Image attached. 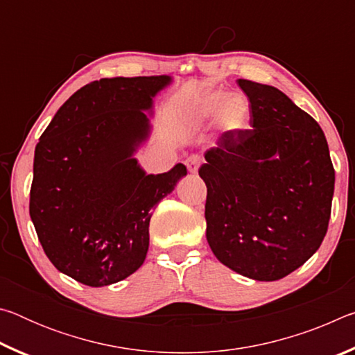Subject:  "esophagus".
Listing matches in <instances>:
<instances>
[{
	"mask_svg": "<svg viewBox=\"0 0 355 355\" xmlns=\"http://www.w3.org/2000/svg\"><path fill=\"white\" fill-rule=\"evenodd\" d=\"M200 163H202V158L199 155H192L189 156L188 159H186V167H188V171L191 173H197V171H199L200 167Z\"/></svg>",
	"mask_w": 355,
	"mask_h": 355,
	"instance_id": "esophagus-1",
	"label": "esophagus"
}]
</instances>
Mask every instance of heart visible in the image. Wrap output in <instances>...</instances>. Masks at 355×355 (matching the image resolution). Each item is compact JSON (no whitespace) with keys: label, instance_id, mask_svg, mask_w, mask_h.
Here are the masks:
<instances>
[{"label":"heart","instance_id":"obj_1","mask_svg":"<svg viewBox=\"0 0 355 355\" xmlns=\"http://www.w3.org/2000/svg\"><path fill=\"white\" fill-rule=\"evenodd\" d=\"M252 107L241 94L230 95L220 89L203 94L196 103L194 119L200 123L218 117V127L224 135L236 136L249 128Z\"/></svg>","mask_w":355,"mask_h":355}]
</instances>
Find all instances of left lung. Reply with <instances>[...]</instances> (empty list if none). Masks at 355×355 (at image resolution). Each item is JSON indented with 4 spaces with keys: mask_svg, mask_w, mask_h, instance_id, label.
Instances as JSON below:
<instances>
[{
    "mask_svg": "<svg viewBox=\"0 0 355 355\" xmlns=\"http://www.w3.org/2000/svg\"><path fill=\"white\" fill-rule=\"evenodd\" d=\"M250 130L222 135L205 152L207 241L232 271L274 282L320 249L332 208L335 171L316 120L277 87L238 80Z\"/></svg>",
    "mask_w": 355,
    "mask_h": 355,
    "instance_id": "8db88e82",
    "label": "left lung"
}]
</instances>
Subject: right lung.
I'll return each instance as SVG.
<instances>
[{
	"label": "right lung",
	"instance_id": "1",
	"mask_svg": "<svg viewBox=\"0 0 355 355\" xmlns=\"http://www.w3.org/2000/svg\"><path fill=\"white\" fill-rule=\"evenodd\" d=\"M172 76L103 78L59 107L34 152L29 214L58 271L87 286L142 266L153 208L186 167L147 173L136 158L152 135L153 98Z\"/></svg>",
	"mask_w": 355,
	"mask_h": 355
}]
</instances>
